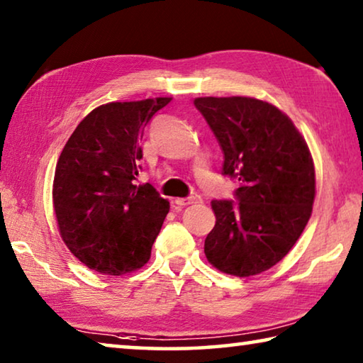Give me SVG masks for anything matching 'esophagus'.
Returning <instances> with one entry per match:
<instances>
[{"label": "esophagus", "mask_w": 363, "mask_h": 363, "mask_svg": "<svg viewBox=\"0 0 363 363\" xmlns=\"http://www.w3.org/2000/svg\"><path fill=\"white\" fill-rule=\"evenodd\" d=\"M201 202H202V199H201L199 194H191V196H189V198H178V199H175V204L177 206H182V207L193 206V204H201Z\"/></svg>", "instance_id": "1"}]
</instances>
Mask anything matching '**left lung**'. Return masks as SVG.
<instances>
[{
    "mask_svg": "<svg viewBox=\"0 0 363 363\" xmlns=\"http://www.w3.org/2000/svg\"><path fill=\"white\" fill-rule=\"evenodd\" d=\"M223 151V175L238 178L236 199L212 201L213 230L204 253L226 274L249 277L287 255L308 225L315 172L306 140L287 114L252 97H199Z\"/></svg>",
    "mask_w": 363,
    "mask_h": 363,
    "instance_id": "8db88e82",
    "label": "left lung"
}]
</instances>
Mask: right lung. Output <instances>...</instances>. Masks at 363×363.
Wrapping results in <instances>:
<instances>
[{
  "label": "right lung",
  "instance_id": "obj_1",
  "mask_svg": "<svg viewBox=\"0 0 363 363\" xmlns=\"http://www.w3.org/2000/svg\"><path fill=\"white\" fill-rule=\"evenodd\" d=\"M172 97L111 101L76 127L57 161L52 202L69 252L101 274L148 263L169 202L150 183L135 185L146 124Z\"/></svg>",
  "mask_w": 363,
  "mask_h": 363
}]
</instances>
